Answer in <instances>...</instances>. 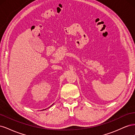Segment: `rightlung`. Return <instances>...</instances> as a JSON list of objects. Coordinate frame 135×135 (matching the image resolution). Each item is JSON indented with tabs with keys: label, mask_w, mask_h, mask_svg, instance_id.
Returning <instances> with one entry per match:
<instances>
[{
	"label": "right lung",
	"mask_w": 135,
	"mask_h": 135,
	"mask_svg": "<svg viewBox=\"0 0 135 135\" xmlns=\"http://www.w3.org/2000/svg\"><path fill=\"white\" fill-rule=\"evenodd\" d=\"M52 105H54V104H52ZM52 105H51V107H52Z\"/></svg>",
	"instance_id": "1"
}]
</instances>
